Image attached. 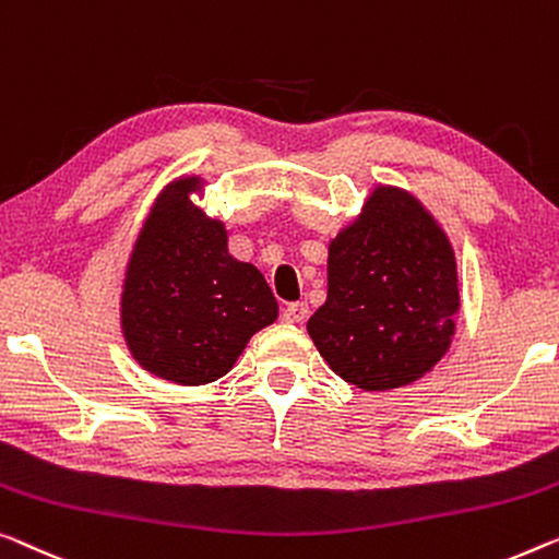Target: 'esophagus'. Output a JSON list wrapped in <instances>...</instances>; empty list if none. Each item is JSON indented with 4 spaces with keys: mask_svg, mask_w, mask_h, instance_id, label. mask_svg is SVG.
Listing matches in <instances>:
<instances>
[{
    "mask_svg": "<svg viewBox=\"0 0 559 559\" xmlns=\"http://www.w3.org/2000/svg\"><path fill=\"white\" fill-rule=\"evenodd\" d=\"M308 316V306L304 301H296V304H288L283 308V321L286 323H301L306 321Z\"/></svg>",
    "mask_w": 559,
    "mask_h": 559,
    "instance_id": "esophagus-1",
    "label": "esophagus"
}]
</instances>
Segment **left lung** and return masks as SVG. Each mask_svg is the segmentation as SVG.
<instances>
[{
  "label": "left lung",
  "mask_w": 559,
  "mask_h": 559,
  "mask_svg": "<svg viewBox=\"0 0 559 559\" xmlns=\"http://www.w3.org/2000/svg\"><path fill=\"white\" fill-rule=\"evenodd\" d=\"M460 308L452 246L412 195L379 188L331 240L329 296L308 319L316 348L348 384H412L447 354Z\"/></svg>",
  "instance_id": "obj_1"
}]
</instances>
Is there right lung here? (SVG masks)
<instances>
[{
  "label": "right lung",
  "instance_id": "obj_1",
  "mask_svg": "<svg viewBox=\"0 0 559 559\" xmlns=\"http://www.w3.org/2000/svg\"><path fill=\"white\" fill-rule=\"evenodd\" d=\"M178 180L157 198L130 258L122 329L130 352L157 377L200 386L221 379L278 304L261 271L228 255L226 230L205 218Z\"/></svg>",
  "mask_w": 559,
  "mask_h": 559
}]
</instances>
